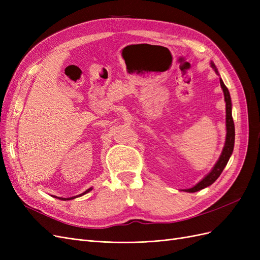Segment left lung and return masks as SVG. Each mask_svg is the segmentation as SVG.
Here are the masks:
<instances>
[{
	"mask_svg": "<svg viewBox=\"0 0 260 260\" xmlns=\"http://www.w3.org/2000/svg\"><path fill=\"white\" fill-rule=\"evenodd\" d=\"M211 67L215 69V72L217 75H219L218 69L216 68L214 62H210ZM220 85H221V89L224 94V102H225V127H226V136H225V143L223 146V149L221 152V155H220L218 161L214 166V168L211 169L209 174L204 178L202 181L194 185L191 188H185L183 190L184 192L188 193H194L203 190L210 184H212L215 181L219 178V176L221 175V172L223 171L224 167L226 166L228 161L230 159V156L232 155L233 152V147H234V139H235V131H234V122H233V118H232V103H231V98H230V93L229 90H228L226 86L224 85L223 81L221 78H220Z\"/></svg>",
	"mask_w": 260,
	"mask_h": 260,
	"instance_id": "obj_1",
	"label": "left lung"
}]
</instances>
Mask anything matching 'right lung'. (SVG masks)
I'll list each match as a JSON object with an SVG mask.
<instances>
[{
  "instance_id": "1",
  "label": "right lung",
  "mask_w": 260,
  "mask_h": 260,
  "mask_svg": "<svg viewBox=\"0 0 260 260\" xmlns=\"http://www.w3.org/2000/svg\"><path fill=\"white\" fill-rule=\"evenodd\" d=\"M91 190H92V187L88 188V190H86L85 192H83L82 194H79V195H77V196H73V198H68V199H64V198H57V199H59V200H61V201H69V200H74V199H76V198H79V196H82V195H84V194H86V193H89ZM54 198H56V196H54Z\"/></svg>"
}]
</instances>
